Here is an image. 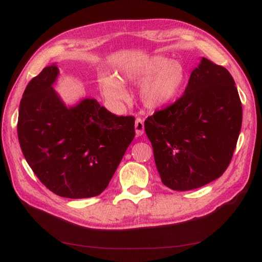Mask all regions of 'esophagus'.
Listing matches in <instances>:
<instances>
[{"label": "esophagus", "instance_id": "34e87169", "mask_svg": "<svg viewBox=\"0 0 262 262\" xmlns=\"http://www.w3.org/2000/svg\"><path fill=\"white\" fill-rule=\"evenodd\" d=\"M135 132L137 136H142L144 134V121L141 118H136L135 120Z\"/></svg>", "mask_w": 262, "mask_h": 262}]
</instances>
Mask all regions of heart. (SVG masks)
I'll use <instances>...</instances> for the list:
<instances>
[{"mask_svg": "<svg viewBox=\"0 0 262 262\" xmlns=\"http://www.w3.org/2000/svg\"><path fill=\"white\" fill-rule=\"evenodd\" d=\"M186 79L185 69L178 60H169L163 56H154L147 62L132 69L122 75L127 82L141 83L146 81L141 89V99L149 109L161 108L176 98ZM101 88L104 97L110 101L118 102L127 98L122 83L114 76L102 80Z\"/></svg>", "mask_w": 262, "mask_h": 262, "instance_id": "obj_1", "label": "heart"}]
</instances>
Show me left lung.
I'll list each match as a JSON object with an SVG mask.
<instances>
[{"label": "left lung", "mask_w": 262, "mask_h": 262, "mask_svg": "<svg viewBox=\"0 0 262 262\" xmlns=\"http://www.w3.org/2000/svg\"><path fill=\"white\" fill-rule=\"evenodd\" d=\"M242 125V103L230 72L203 57L185 93L144 122L163 185L203 187L229 166Z\"/></svg>", "instance_id": "1"}]
</instances>
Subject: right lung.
Listing matches in <instances>:
<instances>
[{
  "instance_id": "1",
  "label": "right lung",
  "mask_w": 262,
  "mask_h": 262,
  "mask_svg": "<svg viewBox=\"0 0 262 262\" xmlns=\"http://www.w3.org/2000/svg\"><path fill=\"white\" fill-rule=\"evenodd\" d=\"M59 73L47 66L29 82L20 101L19 143L42 185L60 197L98 196L135 136V118L116 116L96 99L68 108L53 84Z\"/></svg>"
}]
</instances>
